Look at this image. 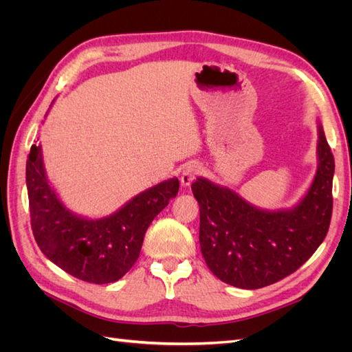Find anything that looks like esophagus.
Listing matches in <instances>:
<instances>
[{"instance_id":"obj_1","label":"esophagus","mask_w":352,"mask_h":352,"mask_svg":"<svg viewBox=\"0 0 352 352\" xmlns=\"http://www.w3.org/2000/svg\"><path fill=\"white\" fill-rule=\"evenodd\" d=\"M201 164L199 163H190L188 164L185 168L182 175H180V184H182V186H189L190 184L194 182V179L201 173Z\"/></svg>"}]
</instances>
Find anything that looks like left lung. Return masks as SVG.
<instances>
[{"instance_id": "1", "label": "left lung", "mask_w": 352, "mask_h": 352, "mask_svg": "<svg viewBox=\"0 0 352 352\" xmlns=\"http://www.w3.org/2000/svg\"><path fill=\"white\" fill-rule=\"evenodd\" d=\"M317 135L314 179L292 208H260L206 177L190 186L199 204L202 257L221 282L242 289L269 286L300 269L324 241L335 160L320 122Z\"/></svg>"}]
</instances>
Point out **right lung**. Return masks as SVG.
Here are the masks:
<instances>
[{"mask_svg":"<svg viewBox=\"0 0 352 352\" xmlns=\"http://www.w3.org/2000/svg\"><path fill=\"white\" fill-rule=\"evenodd\" d=\"M30 223L38 247L66 273L89 283L122 279L140 257L148 226L179 190L177 177L135 195L110 216L91 219L69 210L50 184L42 146L26 162Z\"/></svg>","mask_w":352,"mask_h":352,"instance_id":"obj_1","label":"right lung"}]
</instances>
